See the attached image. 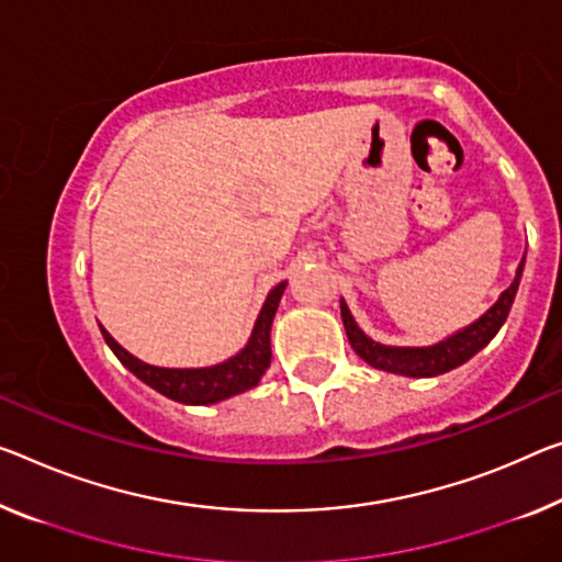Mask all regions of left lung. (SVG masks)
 I'll return each mask as SVG.
<instances>
[{
  "label": "left lung",
  "mask_w": 562,
  "mask_h": 562,
  "mask_svg": "<svg viewBox=\"0 0 562 562\" xmlns=\"http://www.w3.org/2000/svg\"><path fill=\"white\" fill-rule=\"evenodd\" d=\"M522 269H525V256L520 266H517V273L510 286L499 293V299L477 318V322H472L470 326L454 331L442 341L431 344V347H386V344L374 341L371 336H367L359 329V324L353 322L347 301L341 299V322H344V329H347L351 349L357 351L369 367L390 371V374L414 376V379L439 376L445 374V371L462 367L464 361H470L474 357V353L485 349L487 344L495 339L499 326L505 324V318L513 308L517 286H520Z\"/></svg>",
  "instance_id": "8db88e82"
}]
</instances>
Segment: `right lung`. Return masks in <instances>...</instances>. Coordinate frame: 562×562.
Returning a JSON list of instances; mask_svg holds the SVG:
<instances>
[{
    "label": "right lung",
    "mask_w": 562,
    "mask_h": 562,
    "mask_svg": "<svg viewBox=\"0 0 562 562\" xmlns=\"http://www.w3.org/2000/svg\"><path fill=\"white\" fill-rule=\"evenodd\" d=\"M289 281L276 283L266 296L258 318L254 324V331L248 336L246 347L240 349L236 357H231L221 364L213 367H198V369H170V367H153L148 361H140L133 357L131 351L120 347L112 339L105 326H100L102 336H105L108 347L112 353L123 361L125 369H131L133 374L153 386L155 392H160L168 400H176L180 404H195V407H205V404H215L236 396L261 382L266 369L271 367V324L279 308V301L286 291Z\"/></svg>",
    "instance_id": "right-lung-1"
}]
</instances>
